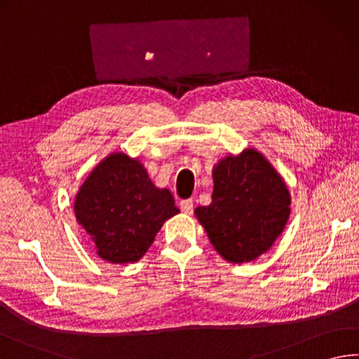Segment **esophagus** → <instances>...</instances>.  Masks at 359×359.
Masks as SVG:
<instances>
[{
  "label": "esophagus",
  "instance_id": "1",
  "mask_svg": "<svg viewBox=\"0 0 359 359\" xmlns=\"http://www.w3.org/2000/svg\"><path fill=\"white\" fill-rule=\"evenodd\" d=\"M180 208L184 214H192L194 212V201L192 200H182L180 203Z\"/></svg>",
  "mask_w": 359,
  "mask_h": 359
}]
</instances>
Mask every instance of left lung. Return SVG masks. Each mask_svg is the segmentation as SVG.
Returning <instances> with one entry per match:
<instances>
[{
    "mask_svg": "<svg viewBox=\"0 0 359 359\" xmlns=\"http://www.w3.org/2000/svg\"><path fill=\"white\" fill-rule=\"evenodd\" d=\"M212 178V203L195 209V215L226 261L256 259L286 226L290 195L285 181L253 148L222 159Z\"/></svg>",
    "mask_w": 359,
    "mask_h": 359,
    "instance_id": "1",
    "label": "left lung"
}]
</instances>
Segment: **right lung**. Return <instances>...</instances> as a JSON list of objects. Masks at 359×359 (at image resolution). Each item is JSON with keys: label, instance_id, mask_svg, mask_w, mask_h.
<instances>
[{"label": "right lung", "instance_id": "obj_1", "mask_svg": "<svg viewBox=\"0 0 359 359\" xmlns=\"http://www.w3.org/2000/svg\"><path fill=\"white\" fill-rule=\"evenodd\" d=\"M180 212L170 191L158 189L137 159L114 153L93 168L74 198V215L100 258L136 262L167 219Z\"/></svg>", "mask_w": 359, "mask_h": 359}]
</instances>
